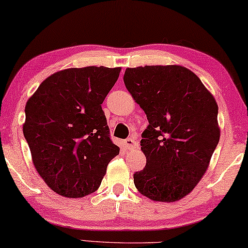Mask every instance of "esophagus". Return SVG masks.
<instances>
[{"label":"esophagus","mask_w":248,"mask_h":248,"mask_svg":"<svg viewBox=\"0 0 248 248\" xmlns=\"http://www.w3.org/2000/svg\"><path fill=\"white\" fill-rule=\"evenodd\" d=\"M124 144H125V147L130 150H134L138 147V142L134 139H132V138H128V139L125 140Z\"/></svg>","instance_id":"obj_1"}]
</instances>
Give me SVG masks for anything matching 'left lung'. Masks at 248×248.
<instances>
[{"label":"left lung","instance_id":"1","mask_svg":"<svg viewBox=\"0 0 248 248\" xmlns=\"http://www.w3.org/2000/svg\"><path fill=\"white\" fill-rule=\"evenodd\" d=\"M124 83L149 122L141 139L147 158L134 186L155 202H178L204 176L220 140L217 104L183 66L126 68Z\"/></svg>","mask_w":248,"mask_h":248}]
</instances>
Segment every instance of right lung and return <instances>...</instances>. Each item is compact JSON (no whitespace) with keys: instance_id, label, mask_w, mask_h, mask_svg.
I'll list each match as a JSON object with an SVG mask.
<instances>
[{"instance_id":"add662e5","label":"right lung","mask_w":248,"mask_h":248,"mask_svg":"<svg viewBox=\"0 0 248 248\" xmlns=\"http://www.w3.org/2000/svg\"><path fill=\"white\" fill-rule=\"evenodd\" d=\"M121 69L60 70L28 99L22 132L37 173L58 195L81 198L94 192L109 162L120 154L109 138L101 104Z\"/></svg>"}]
</instances>
